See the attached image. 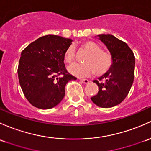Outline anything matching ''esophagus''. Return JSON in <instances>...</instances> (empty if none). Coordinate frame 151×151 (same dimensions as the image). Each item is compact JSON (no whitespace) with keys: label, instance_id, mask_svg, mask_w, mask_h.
Returning <instances> with one entry per match:
<instances>
[{"label":"esophagus","instance_id":"obj_1","mask_svg":"<svg viewBox=\"0 0 151 151\" xmlns=\"http://www.w3.org/2000/svg\"><path fill=\"white\" fill-rule=\"evenodd\" d=\"M80 81L84 84H88L89 83V80H87V79H81Z\"/></svg>","mask_w":151,"mask_h":151}]
</instances>
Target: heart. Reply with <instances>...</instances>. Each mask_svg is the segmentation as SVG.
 I'll return each instance as SVG.
<instances>
[{"instance_id":"1","label":"heart","mask_w":151,"mask_h":151,"mask_svg":"<svg viewBox=\"0 0 151 151\" xmlns=\"http://www.w3.org/2000/svg\"><path fill=\"white\" fill-rule=\"evenodd\" d=\"M82 47L88 52L84 58V63L75 64L69 68V71L77 77H87L96 73V75L102 76L109 72L114 64V57L109 50H102L101 45L93 40H85ZM65 63L73 64L75 61V47L69 45L63 55Z\"/></svg>"}]
</instances>
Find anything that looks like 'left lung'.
<instances>
[{
	"instance_id": "1",
	"label": "left lung",
	"mask_w": 151,
	"mask_h": 151,
	"mask_svg": "<svg viewBox=\"0 0 151 151\" xmlns=\"http://www.w3.org/2000/svg\"><path fill=\"white\" fill-rule=\"evenodd\" d=\"M98 37L113 55L114 64L109 72L98 78L101 82L93 81L99 91L91 101L99 107L111 108L122 103L129 93L134 81L135 58L127 44L112 35Z\"/></svg>"
}]
</instances>
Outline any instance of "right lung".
<instances>
[{
    "label": "right lung",
    "instance_id": "1",
    "mask_svg": "<svg viewBox=\"0 0 151 151\" xmlns=\"http://www.w3.org/2000/svg\"><path fill=\"white\" fill-rule=\"evenodd\" d=\"M72 40L54 35L38 38L22 50L18 77L24 95L35 107L49 109L65 96V86L77 78L67 71L63 61L65 50Z\"/></svg>",
    "mask_w": 151,
    "mask_h": 151
}]
</instances>
